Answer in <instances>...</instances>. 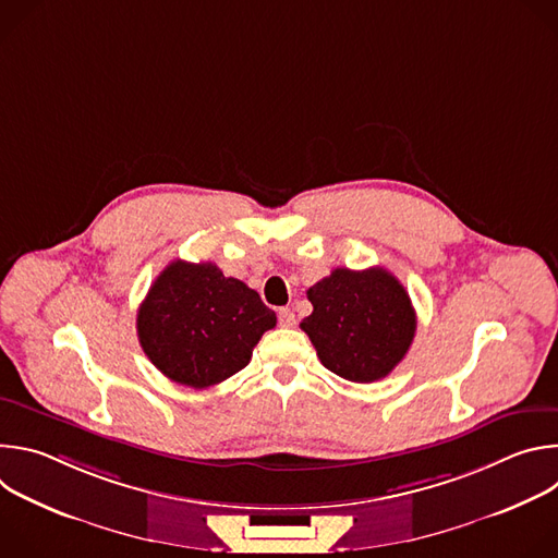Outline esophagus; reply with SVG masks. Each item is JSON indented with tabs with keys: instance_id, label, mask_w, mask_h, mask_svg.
<instances>
[{
	"instance_id": "34e87169",
	"label": "esophagus",
	"mask_w": 558,
	"mask_h": 558,
	"mask_svg": "<svg viewBox=\"0 0 558 558\" xmlns=\"http://www.w3.org/2000/svg\"><path fill=\"white\" fill-rule=\"evenodd\" d=\"M278 325L284 327V329H291L295 327V313L291 308H278Z\"/></svg>"
}]
</instances>
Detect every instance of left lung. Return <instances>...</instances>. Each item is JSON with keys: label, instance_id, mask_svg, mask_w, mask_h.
Instances as JSON below:
<instances>
[{"label": "left lung", "instance_id": "obj_1", "mask_svg": "<svg viewBox=\"0 0 558 558\" xmlns=\"http://www.w3.org/2000/svg\"><path fill=\"white\" fill-rule=\"evenodd\" d=\"M313 313L300 323L320 362L336 375L368 384L386 377L409 353L417 315L390 271L338 267L306 291Z\"/></svg>", "mask_w": 558, "mask_h": 558}]
</instances>
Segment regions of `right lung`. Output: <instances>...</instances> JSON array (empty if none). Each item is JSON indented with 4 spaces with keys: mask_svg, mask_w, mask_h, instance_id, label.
I'll list each match as a JSON object with an SVG mask.
<instances>
[{
    "mask_svg": "<svg viewBox=\"0 0 558 558\" xmlns=\"http://www.w3.org/2000/svg\"><path fill=\"white\" fill-rule=\"evenodd\" d=\"M276 313L245 282L214 263H170L136 313L138 342L149 362L177 384L214 386L252 360Z\"/></svg>",
    "mask_w": 558,
    "mask_h": 558,
    "instance_id": "right-lung-1",
    "label": "right lung"
}]
</instances>
